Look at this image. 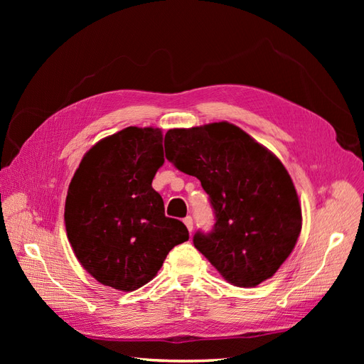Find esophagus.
Instances as JSON below:
<instances>
[{"label":"esophagus","instance_id":"esophagus-1","mask_svg":"<svg viewBox=\"0 0 364 364\" xmlns=\"http://www.w3.org/2000/svg\"><path fill=\"white\" fill-rule=\"evenodd\" d=\"M183 223H185V226L186 228H188V230H190V232H193V217H185L183 218Z\"/></svg>","mask_w":364,"mask_h":364}]
</instances>
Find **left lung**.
<instances>
[{
  "instance_id": "obj_1",
  "label": "left lung",
  "mask_w": 364,
  "mask_h": 364,
  "mask_svg": "<svg viewBox=\"0 0 364 364\" xmlns=\"http://www.w3.org/2000/svg\"><path fill=\"white\" fill-rule=\"evenodd\" d=\"M165 158L200 181L214 208L209 234L193 243L235 287H257L293 252L302 209L282 162L245 130L228 123L165 134Z\"/></svg>"
}]
</instances>
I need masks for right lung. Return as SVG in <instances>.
Returning a JSON list of instances; mask_svg holds the SVG:
<instances>
[{"mask_svg":"<svg viewBox=\"0 0 364 364\" xmlns=\"http://www.w3.org/2000/svg\"><path fill=\"white\" fill-rule=\"evenodd\" d=\"M162 164L161 129L130 126L87 150L71 179L68 240L83 269L107 287H142L190 238L182 222L165 217L162 197L151 188Z\"/></svg>","mask_w":364,"mask_h":364,"instance_id":"obj_1","label":"right lung"}]
</instances>
